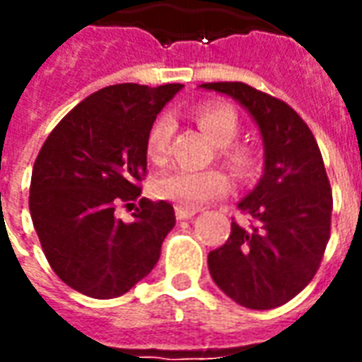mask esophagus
Returning <instances> with one entry per match:
<instances>
[{"instance_id":"obj_1","label":"esophagus","mask_w":362,"mask_h":362,"mask_svg":"<svg viewBox=\"0 0 362 362\" xmlns=\"http://www.w3.org/2000/svg\"><path fill=\"white\" fill-rule=\"evenodd\" d=\"M197 213V209H192V207H176V219H192Z\"/></svg>"}]
</instances>
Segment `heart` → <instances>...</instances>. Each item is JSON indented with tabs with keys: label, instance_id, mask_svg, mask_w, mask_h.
I'll return each mask as SVG.
<instances>
[{
	"label": "heart",
	"instance_id": "heart-1",
	"mask_svg": "<svg viewBox=\"0 0 362 362\" xmlns=\"http://www.w3.org/2000/svg\"><path fill=\"white\" fill-rule=\"evenodd\" d=\"M196 119L207 137L221 147V155L236 174L246 176L256 165L254 151L248 145L233 143L240 129V119L228 104L205 103L197 106ZM173 118L160 116L153 124L147 137V155L153 163H163L168 155V145L173 137ZM230 188L227 174L221 170H188L173 168L163 173L153 182V192L160 199L180 207H197L213 197L225 196Z\"/></svg>",
	"mask_w": 362,
	"mask_h": 362
}]
</instances>
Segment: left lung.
<instances>
[{
	"label": "left lung",
	"mask_w": 362,
	"mask_h": 362,
	"mask_svg": "<svg viewBox=\"0 0 362 362\" xmlns=\"http://www.w3.org/2000/svg\"><path fill=\"white\" fill-rule=\"evenodd\" d=\"M235 98L264 141V174L238 204L248 225H230L228 240L209 252L217 287L240 306L269 310L288 303L318 272L329 240L332 188L314 135L288 104L246 83H204Z\"/></svg>",
	"instance_id": "left-lung-1"
}]
</instances>
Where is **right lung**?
Returning <instances> with one entry per match:
<instances>
[{
	"label": "right lung",
	"mask_w": 362,
	"mask_h": 362,
	"mask_svg": "<svg viewBox=\"0 0 362 362\" xmlns=\"http://www.w3.org/2000/svg\"><path fill=\"white\" fill-rule=\"evenodd\" d=\"M182 87L122 83L96 90L52 129L36 157L33 225L52 269L83 295L122 296L160 258L176 223L173 205L141 197L127 223L113 209L141 196L151 127Z\"/></svg>",
	"instance_id": "add662e5"
}]
</instances>
